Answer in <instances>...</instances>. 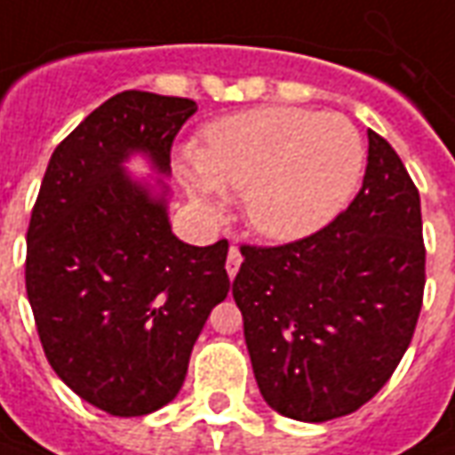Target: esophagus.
Here are the masks:
<instances>
[{
	"label": "esophagus",
	"mask_w": 455,
	"mask_h": 455,
	"mask_svg": "<svg viewBox=\"0 0 455 455\" xmlns=\"http://www.w3.org/2000/svg\"><path fill=\"white\" fill-rule=\"evenodd\" d=\"M238 266H241V251H238V246H231L227 256V273L231 278L238 273Z\"/></svg>",
	"instance_id": "esophagus-1"
}]
</instances>
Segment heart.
<instances>
[{"instance_id":"1","label":"heart","mask_w":455,"mask_h":455,"mask_svg":"<svg viewBox=\"0 0 455 455\" xmlns=\"http://www.w3.org/2000/svg\"><path fill=\"white\" fill-rule=\"evenodd\" d=\"M195 164L189 192L206 214L219 212L217 189L243 192L251 227L273 241H295L325 227L352 199L364 148L338 113L256 108L212 123Z\"/></svg>"}]
</instances>
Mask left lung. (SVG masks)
I'll return each mask as SVG.
<instances>
[{
	"instance_id": "left-lung-1",
	"label": "left lung",
	"mask_w": 455,
	"mask_h": 455,
	"mask_svg": "<svg viewBox=\"0 0 455 455\" xmlns=\"http://www.w3.org/2000/svg\"><path fill=\"white\" fill-rule=\"evenodd\" d=\"M360 192L327 227L241 243L234 300L266 404L295 421L357 411L389 382L424 305L421 199L394 148L367 132Z\"/></svg>"
}]
</instances>
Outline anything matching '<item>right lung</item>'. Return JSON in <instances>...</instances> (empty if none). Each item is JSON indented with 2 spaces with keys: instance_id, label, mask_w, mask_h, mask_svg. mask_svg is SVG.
Segmentation results:
<instances>
[{
  "instance_id": "add662e5",
  "label": "right lung",
  "mask_w": 455,
  "mask_h": 455,
  "mask_svg": "<svg viewBox=\"0 0 455 455\" xmlns=\"http://www.w3.org/2000/svg\"><path fill=\"white\" fill-rule=\"evenodd\" d=\"M189 98L123 91L53 150L27 231V295L53 371L88 404L142 416L182 389L212 307L227 298L228 241L174 236L164 199L123 174L130 152L170 170Z\"/></svg>"
}]
</instances>
